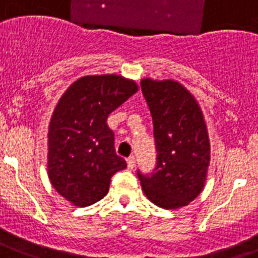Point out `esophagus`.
<instances>
[{"label": "esophagus", "mask_w": 258, "mask_h": 258, "mask_svg": "<svg viewBox=\"0 0 258 258\" xmlns=\"http://www.w3.org/2000/svg\"><path fill=\"white\" fill-rule=\"evenodd\" d=\"M134 166H135V157L131 156V157L127 159V168H128V169H134Z\"/></svg>", "instance_id": "34e87169"}]
</instances>
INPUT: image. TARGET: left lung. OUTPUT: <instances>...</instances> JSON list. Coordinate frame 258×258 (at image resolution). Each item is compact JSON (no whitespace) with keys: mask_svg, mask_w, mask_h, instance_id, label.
Here are the masks:
<instances>
[{"mask_svg":"<svg viewBox=\"0 0 258 258\" xmlns=\"http://www.w3.org/2000/svg\"><path fill=\"white\" fill-rule=\"evenodd\" d=\"M143 96L153 120L157 162L151 176L138 177L156 206H187L205 187L210 139L202 109L191 93L174 80L143 79Z\"/></svg>","mask_w":258,"mask_h":258,"instance_id":"1","label":"left lung"}]
</instances>
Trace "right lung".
Instances as JSON below:
<instances>
[{"label": "right lung", "instance_id": "right-lung-1", "mask_svg": "<svg viewBox=\"0 0 258 258\" xmlns=\"http://www.w3.org/2000/svg\"><path fill=\"white\" fill-rule=\"evenodd\" d=\"M138 90V84L123 76H84L56 105L47 135V172L56 191L75 206L101 201L111 177L127 166L106 122Z\"/></svg>", "mask_w": 258, "mask_h": 258}]
</instances>
